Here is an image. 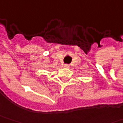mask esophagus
<instances>
[{"mask_svg":"<svg viewBox=\"0 0 123 123\" xmlns=\"http://www.w3.org/2000/svg\"><path fill=\"white\" fill-rule=\"evenodd\" d=\"M64 67H65V68H69L70 65H69L68 64H65V65H64Z\"/></svg>","mask_w":123,"mask_h":123,"instance_id":"34e87169","label":"esophagus"}]
</instances>
